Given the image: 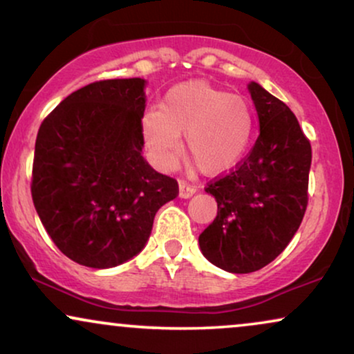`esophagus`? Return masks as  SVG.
I'll list each match as a JSON object with an SVG mask.
<instances>
[{
  "label": "esophagus",
  "instance_id": "34e87169",
  "mask_svg": "<svg viewBox=\"0 0 354 354\" xmlns=\"http://www.w3.org/2000/svg\"><path fill=\"white\" fill-rule=\"evenodd\" d=\"M196 193V188L193 185H188L187 182H178V196L187 200V198H192Z\"/></svg>",
  "mask_w": 354,
  "mask_h": 354
}]
</instances>
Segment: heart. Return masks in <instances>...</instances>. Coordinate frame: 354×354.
Here are the masks:
<instances>
[{"label":"heart","mask_w":354,"mask_h":354,"mask_svg":"<svg viewBox=\"0 0 354 354\" xmlns=\"http://www.w3.org/2000/svg\"><path fill=\"white\" fill-rule=\"evenodd\" d=\"M253 113L245 98L206 80L182 82L164 95L159 111L142 119V135L153 162L162 171L176 166L180 137L205 174L230 171L243 156L253 135Z\"/></svg>","instance_id":"obj_1"}]
</instances>
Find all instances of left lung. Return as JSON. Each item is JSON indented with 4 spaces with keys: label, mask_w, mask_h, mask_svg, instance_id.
<instances>
[{
    "label": "left lung",
    "mask_w": 354,
    "mask_h": 354,
    "mask_svg": "<svg viewBox=\"0 0 354 354\" xmlns=\"http://www.w3.org/2000/svg\"><path fill=\"white\" fill-rule=\"evenodd\" d=\"M248 91L259 137L243 162L207 185L217 216L198 239L203 256L232 274L263 269L292 241L308 206L313 158L288 106L256 82Z\"/></svg>",
    "instance_id": "left-lung-1"
}]
</instances>
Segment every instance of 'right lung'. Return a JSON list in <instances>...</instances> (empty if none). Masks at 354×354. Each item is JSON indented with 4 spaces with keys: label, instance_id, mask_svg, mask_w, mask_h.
<instances>
[{
    "label": "right lung",
    "instance_id": "add662e5",
    "mask_svg": "<svg viewBox=\"0 0 354 354\" xmlns=\"http://www.w3.org/2000/svg\"><path fill=\"white\" fill-rule=\"evenodd\" d=\"M145 79L101 80L71 93L43 120L32 198L55 245L77 264L109 269L145 248L177 180L143 158Z\"/></svg>",
    "mask_w": 354,
    "mask_h": 354
}]
</instances>
